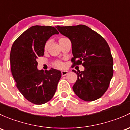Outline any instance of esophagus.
<instances>
[{"mask_svg": "<svg viewBox=\"0 0 130 130\" xmlns=\"http://www.w3.org/2000/svg\"><path fill=\"white\" fill-rule=\"evenodd\" d=\"M68 73H69V72H68V71H67V70L61 71V75H62L63 76L67 75Z\"/></svg>", "mask_w": 130, "mask_h": 130, "instance_id": "34e87169", "label": "esophagus"}]
</instances>
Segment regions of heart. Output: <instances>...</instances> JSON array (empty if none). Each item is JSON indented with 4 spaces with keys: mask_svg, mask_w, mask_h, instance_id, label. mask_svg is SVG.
I'll use <instances>...</instances> for the list:
<instances>
[{
    "mask_svg": "<svg viewBox=\"0 0 130 130\" xmlns=\"http://www.w3.org/2000/svg\"><path fill=\"white\" fill-rule=\"evenodd\" d=\"M67 39V38H65V37H62V38H60V39H59V40H58V42H60L61 40H63V39ZM48 42H47V43H45V47H44V48L45 50H47L48 47ZM55 65L57 67H58V68H62L63 67V63L60 61H57V62L55 63Z\"/></svg>",
    "mask_w": 130,
    "mask_h": 130,
    "instance_id": "heart-1",
    "label": "heart"
}]
</instances>
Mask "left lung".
I'll list each match as a JSON object with an SVG mask.
<instances>
[{
    "label": "left lung",
    "mask_w": 130,
    "mask_h": 130,
    "mask_svg": "<svg viewBox=\"0 0 130 130\" xmlns=\"http://www.w3.org/2000/svg\"><path fill=\"white\" fill-rule=\"evenodd\" d=\"M56 28L71 41L73 66L82 64L85 67L82 72L72 70L78 76L73 91L84 101L100 98L107 90L113 75V60L108 44L86 25H58Z\"/></svg>",
    "instance_id": "obj_1"
}]
</instances>
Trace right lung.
<instances>
[{"mask_svg": "<svg viewBox=\"0 0 130 130\" xmlns=\"http://www.w3.org/2000/svg\"><path fill=\"white\" fill-rule=\"evenodd\" d=\"M54 34L58 32L51 26H32L16 39L11 48V72L17 88L34 104H44L50 100L61 78L58 70L37 69V59L43 56L45 45Z\"/></svg>", "mask_w": 130, "mask_h": 130, "instance_id": "right-lung-1", "label": "right lung"}]
</instances>
